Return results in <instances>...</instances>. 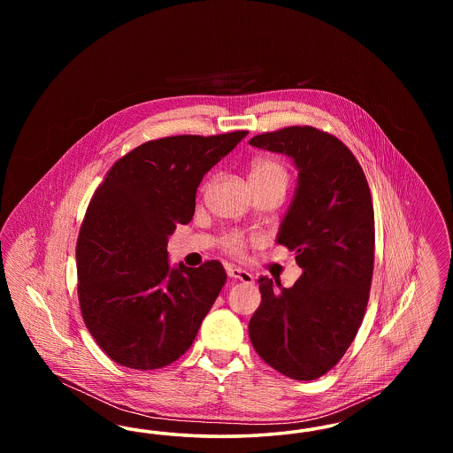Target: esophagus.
<instances>
[{
	"instance_id": "obj_1",
	"label": "esophagus",
	"mask_w": 453,
	"mask_h": 453,
	"mask_svg": "<svg viewBox=\"0 0 453 453\" xmlns=\"http://www.w3.org/2000/svg\"><path fill=\"white\" fill-rule=\"evenodd\" d=\"M227 275H229L231 279L242 281V283H253V281H255L251 273H248L246 270L236 268V266H227Z\"/></svg>"
}]
</instances>
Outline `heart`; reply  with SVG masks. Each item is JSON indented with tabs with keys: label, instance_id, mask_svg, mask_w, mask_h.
<instances>
[{
	"label": "heart",
	"instance_id": "heart-1",
	"mask_svg": "<svg viewBox=\"0 0 453 453\" xmlns=\"http://www.w3.org/2000/svg\"><path fill=\"white\" fill-rule=\"evenodd\" d=\"M248 180H250L251 188L273 187L285 194V190L288 187L290 173L280 159H275L270 156H258L250 163ZM255 241H257L255 236H246L239 231H229L220 237V246L226 253L241 257V255H244L248 244L255 242Z\"/></svg>",
	"mask_w": 453,
	"mask_h": 453
}]
</instances>
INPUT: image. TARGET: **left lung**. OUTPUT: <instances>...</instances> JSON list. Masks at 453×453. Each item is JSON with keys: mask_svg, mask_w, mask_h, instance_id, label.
I'll list each match as a JSON object with an SVG mask.
<instances>
[{"mask_svg": "<svg viewBox=\"0 0 453 453\" xmlns=\"http://www.w3.org/2000/svg\"><path fill=\"white\" fill-rule=\"evenodd\" d=\"M250 144L285 152L299 168L277 241L296 251L302 268L290 288L259 279L250 338L268 365L314 380L342 360L365 316L375 253L372 195L353 152L329 132L292 126L263 132Z\"/></svg>", "mask_w": 453, "mask_h": 453, "instance_id": "left-lung-1", "label": "left lung"}]
</instances>
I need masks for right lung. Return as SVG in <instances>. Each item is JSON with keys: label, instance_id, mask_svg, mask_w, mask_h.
I'll list each match as a JSON object with an SVG mask.
<instances>
[{"label": "right lung", "instance_id": "right-lung-1", "mask_svg": "<svg viewBox=\"0 0 453 453\" xmlns=\"http://www.w3.org/2000/svg\"><path fill=\"white\" fill-rule=\"evenodd\" d=\"M248 130L148 141L117 159L88 203L76 242L83 321L120 365H170L194 343L226 283L220 261L170 270L168 236L195 212L196 188Z\"/></svg>", "mask_w": 453, "mask_h": 453}]
</instances>
